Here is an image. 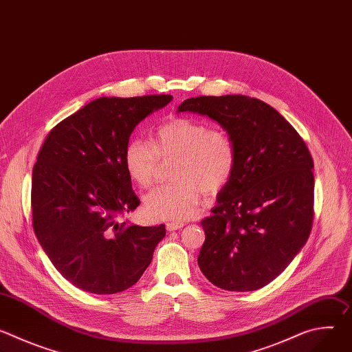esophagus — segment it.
Here are the masks:
<instances>
[{
  "mask_svg": "<svg viewBox=\"0 0 352 352\" xmlns=\"http://www.w3.org/2000/svg\"><path fill=\"white\" fill-rule=\"evenodd\" d=\"M185 224L184 223H179V221H173V223H167L166 227H167V231H175V230H181Z\"/></svg>",
  "mask_w": 352,
  "mask_h": 352,
  "instance_id": "esophagus-1",
  "label": "esophagus"
}]
</instances>
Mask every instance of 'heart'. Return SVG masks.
I'll list each match as a JSON object with an SVG mask.
<instances>
[{"mask_svg": "<svg viewBox=\"0 0 352 352\" xmlns=\"http://www.w3.org/2000/svg\"><path fill=\"white\" fill-rule=\"evenodd\" d=\"M162 160H175L173 177L177 179L160 185L144 196V210L148 216L163 220H186L192 217L204 190L217 193L231 179L236 152L230 133L219 126L190 118H177L162 125L153 143L135 138L124 152L128 175L142 188L157 179Z\"/></svg>", "mask_w": 352, "mask_h": 352, "instance_id": "obj_1", "label": "heart"}]
</instances>
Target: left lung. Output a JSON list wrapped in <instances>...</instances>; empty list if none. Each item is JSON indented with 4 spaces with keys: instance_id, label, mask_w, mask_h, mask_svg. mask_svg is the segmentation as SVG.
<instances>
[{
    "instance_id": "obj_1",
    "label": "left lung",
    "mask_w": 352,
    "mask_h": 352,
    "mask_svg": "<svg viewBox=\"0 0 352 352\" xmlns=\"http://www.w3.org/2000/svg\"><path fill=\"white\" fill-rule=\"evenodd\" d=\"M217 121L234 140L236 164L217 206L200 221L197 265L227 291H255L280 276L311 234L314 160L292 125L262 100L242 96L186 98L178 113Z\"/></svg>"
}]
</instances>
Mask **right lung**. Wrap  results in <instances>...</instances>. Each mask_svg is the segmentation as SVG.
<instances>
[{
  "label": "right lung",
  "instance_id": "1",
  "mask_svg": "<svg viewBox=\"0 0 352 352\" xmlns=\"http://www.w3.org/2000/svg\"><path fill=\"white\" fill-rule=\"evenodd\" d=\"M170 94L100 97L50 132L32 177L34 234L54 267L90 294H116L142 277L166 226L118 223L139 199L124 164L135 126Z\"/></svg>",
  "mask_w": 352,
  "mask_h": 352
}]
</instances>
